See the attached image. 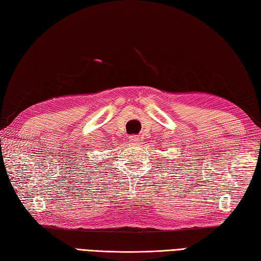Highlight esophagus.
Masks as SVG:
<instances>
[{"label":"esophagus","instance_id":"1","mask_svg":"<svg viewBox=\"0 0 261 261\" xmlns=\"http://www.w3.org/2000/svg\"><path fill=\"white\" fill-rule=\"evenodd\" d=\"M129 141L130 143H132V144H139L140 143V138L138 136H130L129 137Z\"/></svg>","mask_w":261,"mask_h":261}]
</instances>
